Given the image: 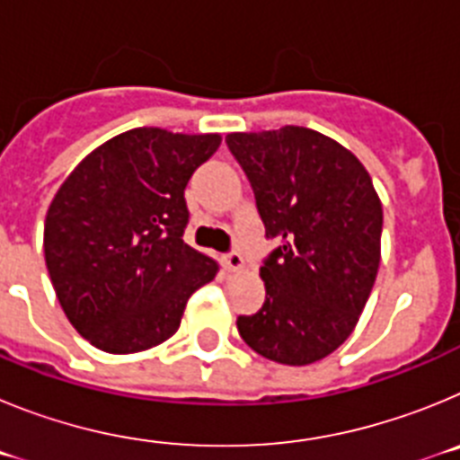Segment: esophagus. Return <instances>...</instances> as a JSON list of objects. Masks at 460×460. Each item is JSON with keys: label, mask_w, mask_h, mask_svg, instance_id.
<instances>
[{"label": "esophagus", "mask_w": 460, "mask_h": 460, "mask_svg": "<svg viewBox=\"0 0 460 460\" xmlns=\"http://www.w3.org/2000/svg\"><path fill=\"white\" fill-rule=\"evenodd\" d=\"M223 265H226L227 271H242L243 270V258L237 253V251H233V253L223 255Z\"/></svg>", "instance_id": "34e87169"}]
</instances>
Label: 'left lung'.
<instances>
[{"label": "left lung", "mask_w": 460, "mask_h": 460, "mask_svg": "<svg viewBox=\"0 0 460 460\" xmlns=\"http://www.w3.org/2000/svg\"><path fill=\"white\" fill-rule=\"evenodd\" d=\"M267 237V299L237 329L251 350L286 367L324 359L355 332L380 267L382 202L359 158L329 136L283 126L230 133Z\"/></svg>", "instance_id": "obj_1"}]
</instances>
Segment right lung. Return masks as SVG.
<instances>
[{"label": "right lung", "instance_id": "right-lung-1", "mask_svg": "<svg viewBox=\"0 0 460 460\" xmlns=\"http://www.w3.org/2000/svg\"><path fill=\"white\" fill-rule=\"evenodd\" d=\"M221 133L142 126L110 137L57 189L43 249L68 323L93 348L133 355L180 329L218 262L184 243V189Z\"/></svg>", "mask_w": 460, "mask_h": 460}]
</instances>
